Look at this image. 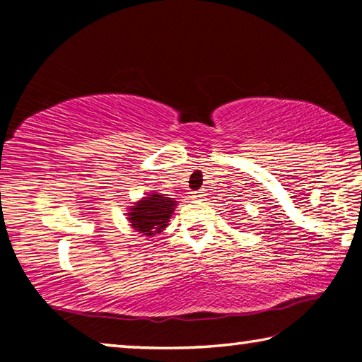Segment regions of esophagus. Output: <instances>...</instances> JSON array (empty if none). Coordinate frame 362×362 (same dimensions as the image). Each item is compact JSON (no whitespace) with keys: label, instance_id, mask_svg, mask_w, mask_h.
<instances>
[{"label":"esophagus","instance_id":"34e87169","mask_svg":"<svg viewBox=\"0 0 362 362\" xmlns=\"http://www.w3.org/2000/svg\"><path fill=\"white\" fill-rule=\"evenodd\" d=\"M192 196L194 199H201V198H204V196H206V192H204V189H198V192H193Z\"/></svg>","mask_w":362,"mask_h":362}]
</instances>
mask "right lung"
Returning <instances> with one entry per match:
<instances>
[{
  "label": "right lung",
  "mask_w": 362,
  "mask_h": 362,
  "mask_svg": "<svg viewBox=\"0 0 362 362\" xmlns=\"http://www.w3.org/2000/svg\"><path fill=\"white\" fill-rule=\"evenodd\" d=\"M177 201L166 194L151 193L144 196L136 204L129 207L127 220L131 226L142 236L153 238L169 225V218L174 214Z\"/></svg>",
  "instance_id": "right-lung-1"
}]
</instances>
